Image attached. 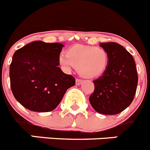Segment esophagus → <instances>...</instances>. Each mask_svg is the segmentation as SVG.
Wrapping results in <instances>:
<instances>
[{
	"instance_id": "esophagus-1",
	"label": "esophagus",
	"mask_w": 150,
	"mask_h": 150,
	"mask_svg": "<svg viewBox=\"0 0 150 150\" xmlns=\"http://www.w3.org/2000/svg\"><path fill=\"white\" fill-rule=\"evenodd\" d=\"M82 82H83V80H82V79H76V85H80Z\"/></svg>"
}]
</instances>
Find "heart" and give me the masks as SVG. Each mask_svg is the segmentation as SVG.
Here are the masks:
<instances>
[{
  "instance_id": "1",
  "label": "heart",
  "mask_w": 150,
  "mask_h": 150,
  "mask_svg": "<svg viewBox=\"0 0 150 150\" xmlns=\"http://www.w3.org/2000/svg\"><path fill=\"white\" fill-rule=\"evenodd\" d=\"M61 65L67 71L77 69L81 76L86 79L99 77L106 71L109 57L105 49L91 45H75L59 57Z\"/></svg>"
}]
</instances>
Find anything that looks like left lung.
<instances>
[{"instance_id":"1","label":"left lung","mask_w":150,"mask_h":150,"mask_svg":"<svg viewBox=\"0 0 150 150\" xmlns=\"http://www.w3.org/2000/svg\"><path fill=\"white\" fill-rule=\"evenodd\" d=\"M109 57L106 71L93 81L94 91L89 97L96 112L115 115L125 110L135 96L138 74L132 55L116 42H101Z\"/></svg>"}]
</instances>
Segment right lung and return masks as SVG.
Instances as JSON below:
<instances>
[{
  "label": "right lung",
  "instance_id": "1",
  "mask_svg": "<svg viewBox=\"0 0 150 150\" xmlns=\"http://www.w3.org/2000/svg\"><path fill=\"white\" fill-rule=\"evenodd\" d=\"M63 46L59 42L35 41L15 52L9 68L10 85L15 98L24 108L50 112L75 85V79L58 67Z\"/></svg>",
  "mask_w": 150,
  "mask_h": 150
}]
</instances>
